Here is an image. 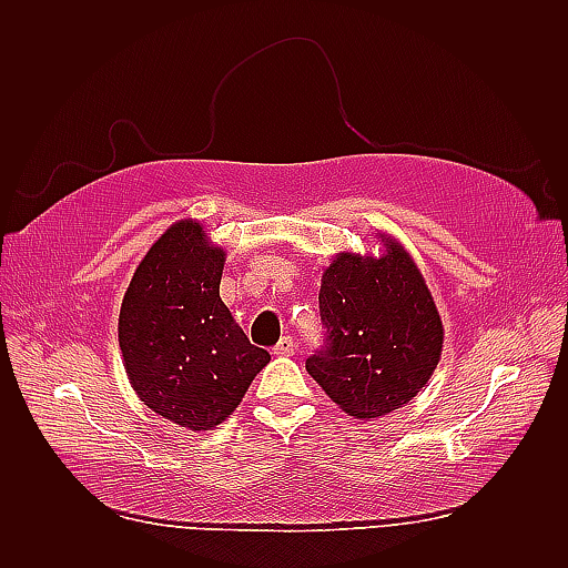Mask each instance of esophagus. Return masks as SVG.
<instances>
[{
    "instance_id": "obj_1",
    "label": "esophagus",
    "mask_w": 568,
    "mask_h": 568,
    "mask_svg": "<svg viewBox=\"0 0 568 568\" xmlns=\"http://www.w3.org/2000/svg\"><path fill=\"white\" fill-rule=\"evenodd\" d=\"M294 351H296V341L291 338V336H282L277 346H274V353L282 355V357H286V355H294Z\"/></svg>"
}]
</instances>
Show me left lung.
<instances>
[{"mask_svg": "<svg viewBox=\"0 0 568 568\" xmlns=\"http://www.w3.org/2000/svg\"><path fill=\"white\" fill-rule=\"evenodd\" d=\"M384 253H338L322 274V351L305 369L355 419L405 407L432 379L443 322L417 263L388 234Z\"/></svg>", "mask_w": 568, "mask_h": 568, "instance_id": "8db88e82", "label": "left lung"}]
</instances>
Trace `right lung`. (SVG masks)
<instances>
[{
	"label": "right lung",
	"instance_id": "1",
	"mask_svg": "<svg viewBox=\"0 0 568 568\" xmlns=\"http://www.w3.org/2000/svg\"><path fill=\"white\" fill-rule=\"evenodd\" d=\"M225 255L199 220H180L146 251L120 305L118 343L134 393L189 432L225 422L270 363L220 298Z\"/></svg>",
	"mask_w": 568,
	"mask_h": 568
}]
</instances>
